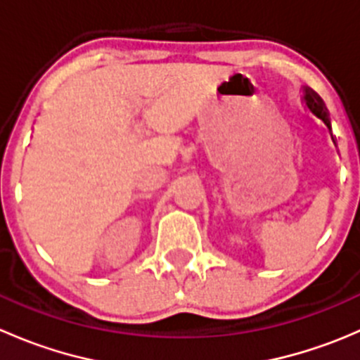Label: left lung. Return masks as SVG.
Instances as JSON below:
<instances>
[{
	"label": "left lung",
	"mask_w": 360,
	"mask_h": 360,
	"mask_svg": "<svg viewBox=\"0 0 360 360\" xmlns=\"http://www.w3.org/2000/svg\"><path fill=\"white\" fill-rule=\"evenodd\" d=\"M304 101H307V106L310 108V111L314 112L315 116H319V118L328 125V129L331 130V120H329L328 108H326V104L322 103L321 97H319L311 89H307L304 90Z\"/></svg>",
	"instance_id": "obj_1"
}]
</instances>
